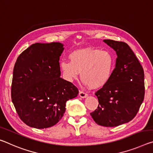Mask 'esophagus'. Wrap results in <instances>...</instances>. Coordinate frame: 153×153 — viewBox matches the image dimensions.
<instances>
[{
  "instance_id": "esophagus-1",
  "label": "esophagus",
  "mask_w": 153,
  "mask_h": 153,
  "mask_svg": "<svg viewBox=\"0 0 153 153\" xmlns=\"http://www.w3.org/2000/svg\"><path fill=\"white\" fill-rule=\"evenodd\" d=\"M79 96L80 97H82V98H85V97H86L87 96H88V94L84 93V92H83V91H79Z\"/></svg>"
}]
</instances>
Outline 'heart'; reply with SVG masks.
<instances>
[{"mask_svg": "<svg viewBox=\"0 0 153 153\" xmlns=\"http://www.w3.org/2000/svg\"><path fill=\"white\" fill-rule=\"evenodd\" d=\"M70 61H62L60 68L68 81L77 79L79 72L84 84L99 88L110 80L115 59L110 51L95 48L75 50L69 54Z\"/></svg>", "mask_w": 153, "mask_h": 153, "instance_id": "heart-1", "label": "heart"}]
</instances>
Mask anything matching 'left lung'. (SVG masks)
<instances>
[{
  "mask_svg": "<svg viewBox=\"0 0 153 153\" xmlns=\"http://www.w3.org/2000/svg\"><path fill=\"white\" fill-rule=\"evenodd\" d=\"M103 42L116 51L117 59L110 80L95 93L99 105L91 116L99 125L117 127L136 116L144 98V73L128 44L110 39Z\"/></svg>",
  "mask_w": 153,
  "mask_h": 153,
  "instance_id": "8db88e82",
  "label": "left lung"
}]
</instances>
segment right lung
<instances>
[{"instance_id":"right-lung-1","label":"right lung","mask_w":153,"mask_h":153,"mask_svg":"<svg viewBox=\"0 0 153 153\" xmlns=\"http://www.w3.org/2000/svg\"><path fill=\"white\" fill-rule=\"evenodd\" d=\"M59 42L36 43L21 53L14 65L11 99L20 119L29 127L45 129L56 124L66 102L79 91L60 77Z\"/></svg>"}]
</instances>
